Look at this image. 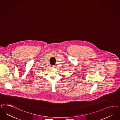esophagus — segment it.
Segmentation results:
<instances>
[{"label": "esophagus", "mask_w": 120, "mask_h": 120, "mask_svg": "<svg viewBox=\"0 0 120 120\" xmlns=\"http://www.w3.org/2000/svg\"><path fill=\"white\" fill-rule=\"evenodd\" d=\"M55 67H56V66H55V65H53V66H52V68H55Z\"/></svg>", "instance_id": "34e87169"}]
</instances>
